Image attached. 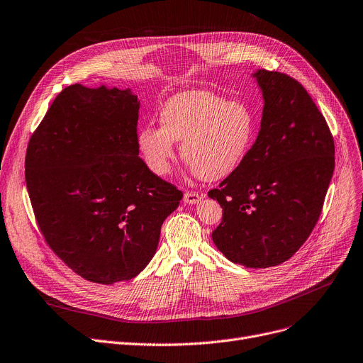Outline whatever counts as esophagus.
<instances>
[{
  "label": "esophagus",
  "instance_id": "1",
  "mask_svg": "<svg viewBox=\"0 0 363 363\" xmlns=\"http://www.w3.org/2000/svg\"><path fill=\"white\" fill-rule=\"evenodd\" d=\"M201 199H203V196L199 193H194V191H186L184 194V201L188 204H197L201 201Z\"/></svg>",
  "mask_w": 363,
  "mask_h": 363
}]
</instances>
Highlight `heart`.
Masks as SVG:
<instances>
[{"mask_svg":"<svg viewBox=\"0 0 363 363\" xmlns=\"http://www.w3.org/2000/svg\"><path fill=\"white\" fill-rule=\"evenodd\" d=\"M162 126L145 125L137 143L152 174L166 177L175 160V141L182 159L204 181H218L234 172L255 140V118L241 103L211 91L172 95L160 111Z\"/></svg>","mask_w":363,"mask_h":363,"instance_id":"heart-1","label":"heart"}]
</instances>
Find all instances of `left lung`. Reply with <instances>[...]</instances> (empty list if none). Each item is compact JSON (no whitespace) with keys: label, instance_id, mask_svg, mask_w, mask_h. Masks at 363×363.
Segmentation results:
<instances>
[{"label":"left lung","instance_id":"8db88e82","mask_svg":"<svg viewBox=\"0 0 363 363\" xmlns=\"http://www.w3.org/2000/svg\"><path fill=\"white\" fill-rule=\"evenodd\" d=\"M263 94L256 143L219 188L223 208L212 233L219 252L245 268L289 260L315 228L334 172V140L308 91L291 76L253 73Z\"/></svg>","mask_w":363,"mask_h":363}]
</instances>
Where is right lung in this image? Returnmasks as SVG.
<instances>
[{"label":"right lung","instance_id":"add662e5","mask_svg":"<svg viewBox=\"0 0 363 363\" xmlns=\"http://www.w3.org/2000/svg\"><path fill=\"white\" fill-rule=\"evenodd\" d=\"M138 110L129 88L74 84L57 95L28 144L25 178L40 231L91 282L137 277L182 200L138 156Z\"/></svg>","mask_w":363,"mask_h":363}]
</instances>
